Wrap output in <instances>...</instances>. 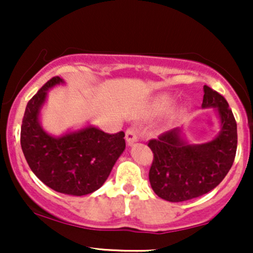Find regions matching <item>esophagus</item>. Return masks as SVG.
<instances>
[{"instance_id": "esophagus-1", "label": "esophagus", "mask_w": 253, "mask_h": 253, "mask_svg": "<svg viewBox=\"0 0 253 253\" xmlns=\"http://www.w3.org/2000/svg\"><path fill=\"white\" fill-rule=\"evenodd\" d=\"M138 134L139 130L136 128H128L126 130V140L129 145H132L133 143H135L138 140Z\"/></svg>"}]
</instances>
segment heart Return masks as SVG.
Returning <instances> with one entry per match:
<instances>
[{
	"mask_svg": "<svg viewBox=\"0 0 253 253\" xmlns=\"http://www.w3.org/2000/svg\"><path fill=\"white\" fill-rule=\"evenodd\" d=\"M172 102H173V100L169 96V95H162V96H159L156 100L155 107L158 112H165V110H168L170 108Z\"/></svg>",
	"mask_w": 253,
	"mask_h": 253,
	"instance_id": "obj_1",
	"label": "heart"
}]
</instances>
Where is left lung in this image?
<instances>
[{"label":"left lung","instance_id":"obj_1","mask_svg":"<svg viewBox=\"0 0 253 253\" xmlns=\"http://www.w3.org/2000/svg\"><path fill=\"white\" fill-rule=\"evenodd\" d=\"M202 108H216L220 128L213 140L191 145L173 128L149 141L153 162L149 178L155 193L170 202H182L210 193L225 178L237 152V123L227 101L203 86Z\"/></svg>","mask_w":253,"mask_h":253}]
</instances>
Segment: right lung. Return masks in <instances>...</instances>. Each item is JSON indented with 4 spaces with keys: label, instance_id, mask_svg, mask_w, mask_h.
Returning a JSON list of instances; mask_svg holds the SVG:
<instances>
[{
    "label": "right lung",
    "instance_id": "right-lung-1",
    "mask_svg": "<svg viewBox=\"0 0 253 253\" xmlns=\"http://www.w3.org/2000/svg\"><path fill=\"white\" fill-rule=\"evenodd\" d=\"M53 77L31 98L21 126V147L34 175L58 193L82 196L94 193L108 178L124 152L125 133L108 134L94 126L53 136L40 124L47 90L63 84Z\"/></svg>",
    "mask_w": 253,
    "mask_h": 253
}]
</instances>
